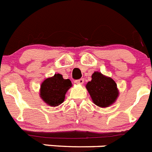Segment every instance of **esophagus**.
Instances as JSON below:
<instances>
[{
  "mask_svg": "<svg viewBox=\"0 0 152 152\" xmlns=\"http://www.w3.org/2000/svg\"><path fill=\"white\" fill-rule=\"evenodd\" d=\"M75 82L76 83V84H78V85H82L83 83H84V79L83 78L77 79V80H75Z\"/></svg>",
  "mask_w": 152,
  "mask_h": 152,
  "instance_id": "34e87169",
  "label": "esophagus"
}]
</instances>
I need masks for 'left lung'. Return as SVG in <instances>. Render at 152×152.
Here are the masks:
<instances>
[{
	"label": "left lung",
	"instance_id": "obj_1",
	"mask_svg": "<svg viewBox=\"0 0 152 152\" xmlns=\"http://www.w3.org/2000/svg\"><path fill=\"white\" fill-rule=\"evenodd\" d=\"M91 77V81L87 84L86 88L93 102L102 107H107L113 104L118 96L115 81L98 71L94 72Z\"/></svg>",
	"mask_w": 152,
	"mask_h": 152
}]
</instances>
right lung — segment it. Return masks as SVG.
Instances as JSON below:
<instances>
[{"label": "right lung", "mask_w": 152, "mask_h": 152, "mask_svg": "<svg viewBox=\"0 0 152 152\" xmlns=\"http://www.w3.org/2000/svg\"><path fill=\"white\" fill-rule=\"evenodd\" d=\"M71 87L69 79H64L61 75L55 74L54 77L47 78L41 84L40 95L48 105L55 107L64 102L66 92Z\"/></svg>", "instance_id": "right-lung-1"}]
</instances>
